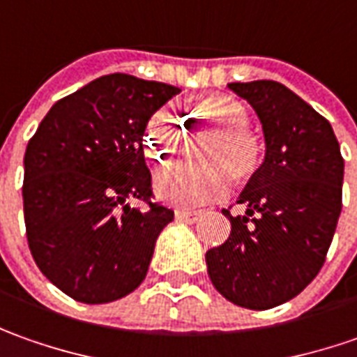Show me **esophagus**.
Masks as SVG:
<instances>
[{
    "mask_svg": "<svg viewBox=\"0 0 357 357\" xmlns=\"http://www.w3.org/2000/svg\"><path fill=\"white\" fill-rule=\"evenodd\" d=\"M199 211H188V209H178L176 211V219L178 221H183V223H195L199 219Z\"/></svg>",
    "mask_w": 357,
    "mask_h": 357,
    "instance_id": "1",
    "label": "esophagus"
}]
</instances>
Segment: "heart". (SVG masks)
Instances as JSON below:
<instances>
[{
    "instance_id": "obj_1",
    "label": "heart",
    "mask_w": 357,
    "mask_h": 357,
    "mask_svg": "<svg viewBox=\"0 0 357 357\" xmlns=\"http://www.w3.org/2000/svg\"><path fill=\"white\" fill-rule=\"evenodd\" d=\"M191 122L211 130L215 138L205 150L209 166H169L155 174V191L164 202L191 207L223 197L233 178L247 183L261 169L264 142L249 128L251 116L237 98L227 94H211L191 105ZM183 128L169 108H160L146 128V154L154 162H166L176 154Z\"/></svg>"
}]
</instances>
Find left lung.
Wrapping results in <instances>:
<instances>
[{"label": "left lung", "mask_w": 357, "mask_h": 357, "mask_svg": "<svg viewBox=\"0 0 357 357\" xmlns=\"http://www.w3.org/2000/svg\"><path fill=\"white\" fill-rule=\"evenodd\" d=\"M263 122L266 155L239 195L245 215L205 255L227 301L268 310L294 298L320 273L342 211L344 158L330 122L277 80L231 82Z\"/></svg>", "instance_id": "left-lung-1"}]
</instances>
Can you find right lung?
<instances>
[{
	"instance_id": "obj_1",
	"label": "right lung",
	"mask_w": 357,
	"mask_h": 357,
	"mask_svg": "<svg viewBox=\"0 0 357 357\" xmlns=\"http://www.w3.org/2000/svg\"><path fill=\"white\" fill-rule=\"evenodd\" d=\"M178 86L106 75L61 98L25 150L29 251L56 289L102 304L140 287L174 211L154 203L142 136ZM140 199L146 210L128 205Z\"/></svg>"
}]
</instances>
